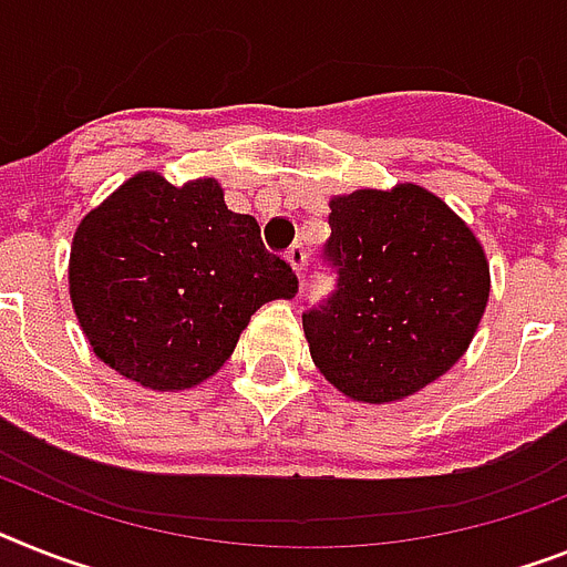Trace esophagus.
<instances>
[{
    "label": "esophagus",
    "mask_w": 567,
    "mask_h": 567,
    "mask_svg": "<svg viewBox=\"0 0 567 567\" xmlns=\"http://www.w3.org/2000/svg\"><path fill=\"white\" fill-rule=\"evenodd\" d=\"M287 264L292 266V272H295V275H301V272H303V266H307V249H303L301 243H295L292 249L287 251Z\"/></svg>",
    "instance_id": "obj_1"
}]
</instances>
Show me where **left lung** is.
Listing matches in <instances>:
<instances>
[{"label":"left lung","instance_id":"8db88e82","mask_svg":"<svg viewBox=\"0 0 567 567\" xmlns=\"http://www.w3.org/2000/svg\"><path fill=\"white\" fill-rule=\"evenodd\" d=\"M333 298L303 312L310 357L357 402L417 394L466 353L489 301L484 246L414 182L330 199Z\"/></svg>","mask_w":567,"mask_h":567}]
</instances>
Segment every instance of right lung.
<instances>
[{"mask_svg": "<svg viewBox=\"0 0 567 567\" xmlns=\"http://www.w3.org/2000/svg\"><path fill=\"white\" fill-rule=\"evenodd\" d=\"M298 292L260 226L217 179L130 176L74 231L69 298L95 357L150 391H185L226 364L266 301Z\"/></svg>", "mask_w": 567, "mask_h": 567, "instance_id": "obj_1", "label": "right lung"}]
</instances>
